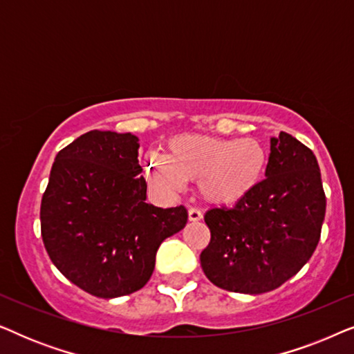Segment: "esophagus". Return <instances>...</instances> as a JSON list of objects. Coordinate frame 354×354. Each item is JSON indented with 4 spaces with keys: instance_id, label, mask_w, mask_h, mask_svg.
<instances>
[{
    "instance_id": "esophagus-1",
    "label": "esophagus",
    "mask_w": 354,
    "mask_h": 354,
    "mask_svg": "<svg viewBox=\"0 0 354 354\" xmlns=\"http://www.w3.org/2000/svg\"><path fill=\"white\" fill-rule=\"evenodd\" d=\"M201 219H203V214H201L200 209H196V207H190V209H188V221L198 222Z\"/></svg>"
}]
</instances>
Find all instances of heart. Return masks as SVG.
<instances>
[{"label": "heart", "mask_w": 354, "mask_h": 354, "mask_svg": "<svg viewBox=\"0 0 354 354\" xmlns=\"http://www.w3.org/2000/svg\"><path fill=\"white\" fill-rule=\"evenodd\" d=\"M268 154L258 140L178 135L167 142L166 156L145 159L148 182L178 193L185 180H198L201 196L212 205H234L250 195L263 177Z\"/></svg>", "instance_id": "b5f03b06"}]
</instances>
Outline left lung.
<instances>
[{
  "mask_svg": "<svg viewBox=\"0 0 354 354\" xmlns=\"http://www.w3.org/2000/svg\"><path fill=\"white\" fill-rule=\"evenodd\" d=\"M326 195L317 159L292 135L270 138L266 178L230 209L205 214L211 241L203 272L216 287L259 295L279 288L308 263L321 239Z\"/></svg>",
  "mask_w": 354,
  "mask_h": 354,
  "instance_id": "8db88e82",
  "label": "left lung"
}]
</instances>
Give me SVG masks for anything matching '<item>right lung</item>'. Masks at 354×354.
I'll return each mask as SVG.
<instances>
[{"label":"right lung","mask_w":354,"mask_h":354,"mask_svg":"<svg viewBox=\"0 0 354 354\" xmlns=\"http://www.w3.org/2000/svg\"><path fill=\"white\" fill-rule=\"evenodd\" d=\"M138 137L91 130L56 154L41 198V239L77 287L118 298L147 285L159 245L180 232L183 206L147 203Z\"/></svg>","instance_id":"obj_1"}]
</instances>
